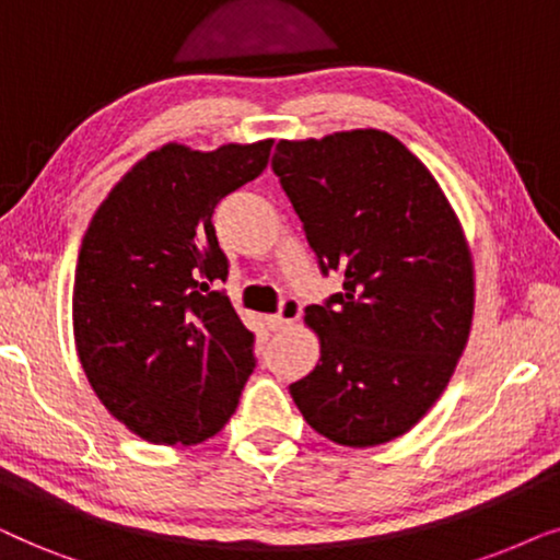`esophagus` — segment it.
<instances>
[{
    "label": "esophagus",
    "mask_w": 560,
    "mask_h": 560,
    "mask_svg": "<svg viewBox=\"0 0 560 560\" xmlns=\"http://www.w3.org/2000/svg\"><path fill=\"white\" fill-rule=\"evenodd\" d=\"M302 317V304L294 300V296H287L284 302H281V310L276 312V315H268V327L271 330H284V327L294 325L296 319Z\"/></svg>",
    "instance_id": "esophagus-1"
}]
</instances>
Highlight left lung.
Segmentation results:
<instances>
[{"mask_svg":"<svg viewBox=\"0 0 560 560\" xmlns=\"http://www.w3.org/2000/svg\"><path fill=\"white\" fill-rule=\"evenodd\" d=\"M273 174L342 292L304 310L319 361L289 386L319 435L389 443L448 386L474 317L464 228L424 163L384 130L279 140Z\"/></svg>","mask_w":560,"mask_h":560,"instance_id":"1","label":"left lung"}]
</instances>
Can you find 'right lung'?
Returning <instances> with one entry per match:
<instances>
[{
	"instance_id": "add662e5",
	"label": "right lung",
	"mask_w": 560,
	"mask_h": 560,
	"mask_svg": "<svg viewBox=\"0 0 560 560\" xmlns=\"http://www.w3.org/2000/svg\"><path fill=\"white\" fill-rule=\"evenodd\" d=\"M273 140L138 161L94 212L73 276V338L107 412L143 441L197 445L233 417L256 369L228 294L212 214L266 168Z\"/></svg>"
}]
</instances>
